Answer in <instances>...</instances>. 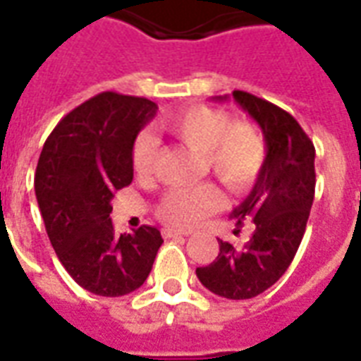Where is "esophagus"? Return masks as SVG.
Returning a JSON list of instances; mask_svg holds the SVG:
<instances>
[{
  "mask_svg": "<svg viewBox=\"0 0 361 361\" xmlns=\"http://www.w3.org/2000/svg\"><path fill=\"white\" fill-rule=\"evenodd\" d=\"M189 231H180V229H172V228H164L162 229V237L164 239H173V237H188Z\"/></svg>",
  "mask_w": 361,
  "mask_h": 361,
  "instance_id": "obj_1",
  "label": "esophagus"
}]
</instances>
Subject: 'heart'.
<instances>
[{
  "instance_id": "b5f03b06",
  "label": "heart",
  "mask_w": 361,
  "mask_h": 361,
  "mask_svg": "<svg viewBox=\"0 0 361 361\" xmlns=\"http://www.w3.org/2000/svg\"><path fill=\"white\" fill-rule=\"evenodd\" d=\"M162 128L191 151L202 154L204 166L231 191L245 193L262 170L266 143L262 133L247 122H233L224 111L193 106L162 120ZM157 141L151 133H140L132 149V164L137 176L153 170ZM221 204V195L212 185H181L164 193L157 214L168 226L189 229L201 224Z\"/></svg>"
}]
</instances>
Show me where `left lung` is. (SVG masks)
<instances>
[{
	"label": "left lung",
	"mask_w": 361,
	"mask_h": 361,
	"mask_svg": "<svg viewBox=\"0 0 361 361\" xmlns=\"http://www.w3.org/2000/svg\"><path fill=\"white\" fill-rule=\"evenodd\" d=\"M233 99L258 122L266 141V160L255 188L231 212L235 233L250 221L252 235L241 247L218 239L216 260L197 268V277L214 295L245 300L279 281L300 247L316 191V149L287 111L239 90Z\"/></svg>",
	"instance_id": "left-lung-1"
}]
</instances>
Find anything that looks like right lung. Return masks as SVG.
<instances>
[{
    "mask_svg": "<svg viewBox=\"0 0 361 361\" xmlns=\"http://www.w3.org/2000/svg\"><path fill=\"white\" fill-rule=\"evenodd\" d=\"M159 106L103 92L59 122L39 154L34 189L59 260L80 287L99 296L140 289L162 245L157 228L116 233L111 201L133 180L135 137Z\"/></svg>",
    "mask_w": 361,
    "mask_h": 361,
    "instance_id": "add662e5",
    "label": "right lung"
}]
</instances>
